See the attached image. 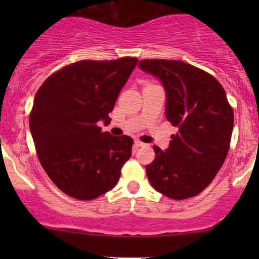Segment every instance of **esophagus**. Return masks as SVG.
<instances>
[{
	"label": "esophagus",
	"instance_id": "1",
	"mask_svg": "<svg viewBox=\"0 0 259 259\" xmlns=\"http://www.w3.org/2000/svg\"><path fill=\"white\" fill-rule=\"evenodd\" d=\"M134 145H136L137 147H141V146H145V144L143 143V141H140L139 139H136L134 140Z\"/></svg>",
	"mask_w": 259,
	"mask_h": 259
}]
</instances>
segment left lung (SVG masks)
<instances>
[{
    "instance_id": "8db88e82",
    "label": "left lung",
    "mask_w": 259,
    "mask_h": 259,
    "mask_svg": "<svg viewBox=\"0 0 259 259\" xmlns=\"http://www.w3.org/2000/svg\"><path fill=\"white\" fill-rule=\"evenodd\" d=\"M145 72L158 76L166 91V118L178 132L165 152L153 146L155 158L146 175L158 192L171 199L192 198L214 179L228 155L233 109L214 76L179 60H141Z\"/></svg>"
}]
</instances>
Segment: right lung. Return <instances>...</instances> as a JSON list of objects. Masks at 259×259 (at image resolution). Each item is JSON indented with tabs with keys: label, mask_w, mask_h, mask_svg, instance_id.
Instances as JSON below:
<instances>
[{
	"label": "right lung",
	"mask_w": 259,
	"mask_h": 259,
	"mask_svg": "<svg viewBox=\"0 0 259 259\" xmlns=\"http://www.w3.org/2000/svg\"><path fill=\"white\" fill-rule=\"evenodd\" d=\"M137 58L81 60L38 88L29 127L42 167L67 196L92 200L112 190L131 158L133 139L102 132Z\"/></svg>",
	"instance_id": "obj_1"
}]
</instances>
